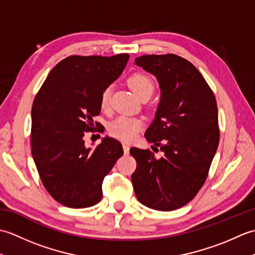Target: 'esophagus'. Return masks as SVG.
Returning a JSON list of instances; mask_svg holds the SVG:
<instances>
[{
  "label": "esophagus",
  "instance_id": "34e87169",
  "mask_svg": "<svg viewBox=\"0 0 255 255\" xmlns=\"http://www.w3.org/2000/svg\"><path fill=\"white\" fill-rule=\"evenodd\" d=\"M123 149H124V153H125V155H127V154H129V145L127 144V143H124L123 144Z\"/></svg>",
  "mask_w": 255,
  "mask_h": 255
}]
</instances>
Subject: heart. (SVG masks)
Here are the masks:
<instances>
[{
  "label": "heart",
  "mask_w": 255,
  "mask_h": 255,
  "mask_svg": "<svg viewBox=\"0 0 255 255\" xmlns=\"http://www.w3.org/2000/svg\"><path fill=\"white\" fill-rule=\"evenodd\" d=\"M129 88L138 97L149 93L152 95L154 86L152 81L149 77L141 73H134L128 79ZM111 101V89L107 88L101 94V107L103 110H107ZM142 121L134 117L119 116L108 126V131L113 137H115L124 142H130L137 137V133L142 128Z\"/></svg>",
  "instance_id": "obj_1"
}]
</instances>
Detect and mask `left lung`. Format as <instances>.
I'll list each match as a JSON object with an SVG mask.
<instances>
[{
	"instance_id": "left-lung-1",
	"label": "left lung",
	"mask_w": 255,
	"mask_h": 255,
	"mask_svg": "<svg viewBox=\"0 0 255 255\" xmlns=\"http://www.w3.org/2000/svg\"><path fill=\"white\" fill-rule=\"evenodd\" d=\"M134 63L159 82L160 102L144 137L163 152L156 158L150 150L130 149L137 161L131 175L134 194L149 208L175 210L191 202L207 177L219 143L217 103L186 59L145 55Z\"/></svg>"
}]
</instances>
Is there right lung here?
<instances>
[{
	"label": "right lung",
	"instance_id": "obj_1",
	"mask_svg": "<svg viewBox=\"0 0 255 255\" xmlns=\"http://www.w3.org/2000/svg\"><path fill=\"white\" fill-rule=\"evenodd\" d=\"M129 55L71 56L48 74L31 107V154L45 188L58 203L86 208L102 199V184L123 155L118 140L104 137L86 148L101 113V94L117 80Z\"/></svg>",
	"mask_w": 255,
	"mask_h": 255
}]
</instances>
